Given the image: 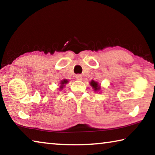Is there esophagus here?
I'll return each mask as SVG.
<instances>
[{
	"mask_svg": "<svg viewBox=\"0 0 155 155\" xmlns=\"http://www.w3.org/2000/svg\"><path fill=\"white\" fill-rule=\"evenodd\" d=\"M76 79L78 81H81V79H82V76H81V74L76 75Z\"/></svg>",
	"mask_w": 155,
	"mask_h": 155,
	"instance_id": "34e87169",
	"label": "esophagus"
}]
</instances>
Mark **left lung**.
<instances>
[{"mask_svg": "<svg viewBox=\"0 0 155 155\" xmlns=\"http://www.w3.org/2000/svg\"><path fill=\"white\" fill-rule=\"evenodd\" d=\"M90 85H91V86H92V87L94 89V90H95V91L99 90L100 88H101V87H100L99 86H98V83H97L96 82H95V81H91Z\"/></svg>", "mask_w": 155, "mask_h": 155, "instance_id": "obj_1", "label": "left lung"}]
</instances>
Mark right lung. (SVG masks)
Returning a JSON list of instances; mask_svg holds the SVG:
<instances>
[{"label": "right lung", "mask_w": 155, "mask_h": 155, "mask_svg": "<svg viewBox=\"0 0 155 155\" xmlns=\"http://www.w3.org/2000/svg\"><path fill=\"white\" fill-rule=\"evenodd\" d=\"M67 82H68V81H67V80H64V81H61V86H60V87H60V88H63V87H64V84L67 83Z\"/></svg>", "instance_id": "obj_1"}]
</instances>
